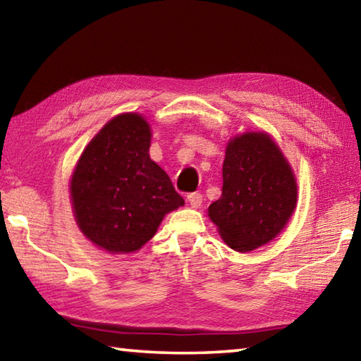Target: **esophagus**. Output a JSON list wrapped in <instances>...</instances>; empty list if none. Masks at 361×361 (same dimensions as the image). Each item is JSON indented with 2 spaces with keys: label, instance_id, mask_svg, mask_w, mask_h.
<instances>
[{
  "label": "esophagus",
  "instance_id": "obj_1",
  "mask_svg": "<svg viewBox=\"0 0 361 361\" xmlns=\"http://www.w3.org/2000/svg\"><path fill=\"white\" fill-rule=\"evenodd\" d=\"M188 200L189 204H191V207H194V209H197V207L202 205V200H204V195L200 192H191L188 195Z\"/></svg>",
  "mask_w": 361,
  "mask_h": 361
}]
</instances>
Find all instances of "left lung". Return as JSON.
Segmentation results:
<instances>
[{"mask_svg":"<svg viewBox=\"0 0 361 361\" xmlns=\"http://www.w3.org/2000/svg\"><path fill=\"white\" fill-rule=\"evenodd\" d=\"M296 194L295 175L272 138L243 133L226 148L223 192L209 207V216L231 248L252 252L285 228Z\"/></svg>","mask_w":361,"mask_h":361,"instance_id":"8db88e82","label":"left lung"}]
</instances>
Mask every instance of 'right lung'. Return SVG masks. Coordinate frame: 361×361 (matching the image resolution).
Returning a JSON list of instances; mask_svg holds the SVG:
<instances>
[{
    "mask_svg": "<svg viewBox=\"0 0 361 361\" xmlns=\"http://www.w3.org/2000/svg\"><path fill=\"white\" fill-rule=\"evenodd\" d=\"M151 130L135 113L116 116L84 149L71 178L78 226L109 253L137 252L185 199L149 159Z\"/></svg>",
    "mask_w": 361,
    "mask_h": 361,
    "instance_id": "obj_1",
    "label": "right lung"
}]
</instances>
